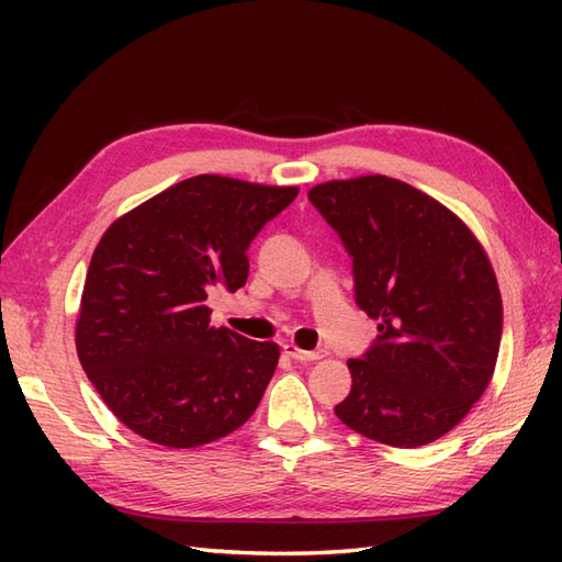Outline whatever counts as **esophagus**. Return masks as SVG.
I'll return each mask as SVG.
<instances>
[{"instance_id": "esophagus-1", "label": "esophagus", "mask_w": 562, "mask_h": 562, "mask_svg": "<svg viewBox=\"0 0 562 562\" xmlns=\"http://www.w3.org/2000/svg\"><path fill=\"white\" fill-rule=\"evenodd\" d=\"M282 350H284V355H290L292 360H296V362H316V360H321V357H326L324 352L302 350L300 345H294V342H284V345H282Z\"/></svg>"}]
</instances>
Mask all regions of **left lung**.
<instances>
[{
	"mask_svg": "<svg viewBox=\"0 0 562 562\" xmlns=\"http://www.w3.org/2000/svg\"><path fill=\"white\" fill-rule=\"evenodd\" d=\"M308 200L348 248L355 302L379 328L348 360L352 389L336 415L389 447L445 437L491 384L503 338V296L481 241L389 176L318 183Z\"/></svg>",
	"mask_w": 562,
	"mask_h": 562,
	"instance_id": "left-lung-1",
	"label": "left lung"
}]
</instances>
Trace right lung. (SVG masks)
<instances>
[{"mask_svg":"<svg viewBox=\"0 0 562 562\" xmlns=\"http://www.w3.org/2000/svg\"><path fill=\"white\" fill-rule=\"evenodd\" d=\"M296 193L202 173L105 229L83 282L77 355L135 435L190 449L256 413L280 348L210 326L205 302L214 288H244L250 241Z\"/></svg>","mask_w":562,"mask_h":562,"instance_id":"right-lung-1","label":"right lung"}]
</instances>
